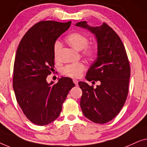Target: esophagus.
Masks as SVG:
<instances>
[{
  "label": "esophagus",
  "instance_id": "esophagus-1",
  "mask_svg": "<svg viewBox=\"0 0 147 147\" xmlns=\"http://www.w3.org/2000/svg\"><path fill=\"white\" fill-rule=\"evenodd\" d=\"M73 82L74 84H75V85L76 86H78V81L77 80H76V79H73Z\"/></svg>",
  "mask_w": 147,
  "mask_h": 147
}]
</instances>
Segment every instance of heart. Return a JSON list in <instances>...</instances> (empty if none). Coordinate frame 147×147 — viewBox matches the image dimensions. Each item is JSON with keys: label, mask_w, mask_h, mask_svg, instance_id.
I'll return each mask as SVG.
<instances>
[{"label": "heart", "mask_w": 147, "mask_h": 147, "mask_svg": "<svg viewBox=\"0 0 147 147\" xmlns=\"http://www.w3.org/2000/svg\"><path fill=\"white\" fill-rule=\"evenodd\" d=\"M67 42L78 51H82V53L84 57L91 59L94 57L96 52L95 45L88 44V38L86 35L79 32H73L69 34L66 38ZM62 47V44L59 40H56L53 45L54 57L57 59ZM85 67L81 63H76L67 65L62 68L61 72L64 75L73 78H77L80 76Z\"/></svg>", "instance_id": "heart-1"}]
</instances>
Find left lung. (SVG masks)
Segmentation results:
<instances>
[{
	"instance_id": "8db88e82",
	"label": "left lung",
	"mask_w": 147,
	"mask_h": 147,
	"mask_svg": "<svg viewBox=\"0 0 147 147\" xmlns=\"http://www.w3.org/2000/svg\"><path fill=\"white\" fill-rule=\"evenodd\" d=\"M75 25L95 35L97 58L88 69L86 79L100 82L95 88L85 82H78L82 91L80 107L91 121L108 123L121 111L129 92L131 68L125 47L117 33L105 22L99 26H90L86 21Z\"/></svg>"
}]
</instances>
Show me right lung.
I'll use <instances>...</instances> for the list:
<instances>
[{
  "mask_svg": "<svg viewBox=\"0 0 147 147\" xmlns=\"http://www.w3.org/2000/svg\"><path fill=\"white\" fill-rule=\"evenodd\" d=\"M71 24L53 20L37 22L22 37L16 51L14 94L22 112L35 125H46L57 119L69 90L75 86L68 77H62L56 84L47 81L55 67L54 43Z\"/></svg>",
  "mask_w": 147,
  "mask_h": 147,
  "instance_id": "1",
  "label": "right lung"
}]
</instances>
